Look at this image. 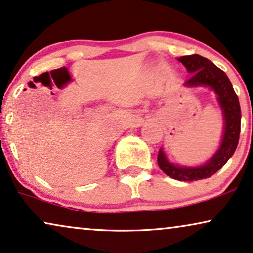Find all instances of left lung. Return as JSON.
Masks as SVG:
<instances>
[{"mask_svg":"<svg viewBox=\"0 0 253 253\" xmlns=\"http://www.w3.org/2000/svg\"><path fill=\"white\" fill-rule=\"evenodd\" d=\"M178 61L183 63L188 74H191L190 80L184 84L185 86H205L210 87L215 92L223 114V133L217 150L204 164L194 167L174 164L168 158L163 148L158 151L157 162L161 170L173 179L180 181L206 179L216 173L236 150L241 132L240 102L225 73L208 59L194 54L180 56L178 58Z\"/></svg>","mask_w":253,"mask_h":253,"instance_id":"left-lung-1","label":"left lung"}]
</instances>
